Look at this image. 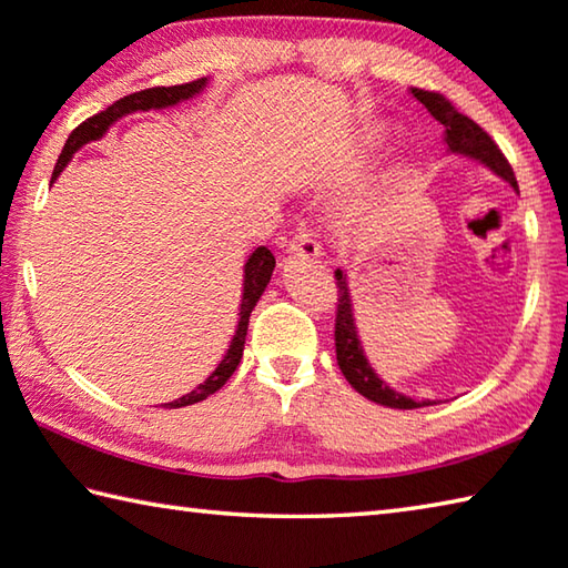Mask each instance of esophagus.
<instances>
[{"label":"esophagus","mask_w":568,"mask_h":568,"mask_svg":"<svg viewBox=\"0 0 568 568\" xmlns=\"http://www.w3.org/2000/svg\"><path fill=\"white\" fill-rule=\"evenodd\" d=\"M287 251H291L293 255H303V257H317L320 253H323V248H320V243L315 239V233L311 229H305V225H301V229L295 231V235L291 239V245H287Z\"/></svg>","instance_id":"34e87169"}]
</instances>
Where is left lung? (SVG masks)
I'll use <instances>...</instances> for the list:
<instances>
[{
  "mask_svg": "<svg viewBox=\"0 0 568 568\" xmlns=\"http://www.w3.org/2000/svg\"><path fill=\"white\" fill-rule=\"evenodd\" d=\"M412 97H415L422 106H425L432 116H435L442 126H445V141L452 153H462V156H471L497 173V176L507 179L514 189H517V179H514V171L509 161L499 151L497 143L484 131L479 123H474L469 116H464L455 109V104L447 97L437 94V91H425V89H412ZM337 281V313H335V355L337 365L343 369V375L349 385H353L359 395L377 402V405L395 407V409H417L429 405V399L415 402L412 397L399 395V392L389 389L383 379H379L373 367H369L367 357L363 353V345L357 339V327L353 317V305H349V293L343 271H335Z\"/></svg>",
  "mask_w": 568,
  "mask_h": 568,
  "instance_id": "left-lung-1",
  "label": "left lung"
}]
</instances>
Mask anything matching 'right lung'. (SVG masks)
<instances>
[{"mask_svg": "<svg viewBox=\"0 0 568 568\" xmlns=\"http://www.w3.org/2000/svg\"><path fill=\"white\" fill-rule=\"evenodd\" d=\"M205 87V79H195L189 81V84H179V87H153V89H143L136 91V94H129L119 101H113L109 109H104L101 113H94V116H89L84 123H79V126L69 133V139L64 143V149H61V156L54 166V173H51V181H57V176L61 171H64L67 163L71 161V156L84 146L89 141H97L106 133V129L111 126L113 121H119L121 116H126V113L133 111H149V109H166L179 104V101H185L199 94V91ZM273 267H275V255L265 248V245H257V248L251 253L248 261H245V277H243V301H241V313H239V327H235L233 339L229 345V353L223 355V359L219 363V367L213 369V375L195 387L189 395H183L179 399L169 402V405L163 407H185V405H193V402H201L213 392H219L225 383H229V377L235 373V367H239L241 357H243V345H245V333H248V320L253 307L257 303V297L263 295L265 285L271 283V275H273Z\"/></svg>", "mask_w": 568, "mask_h": 568, "instance_id": "1", "label": "right lung"}]
</instances>
